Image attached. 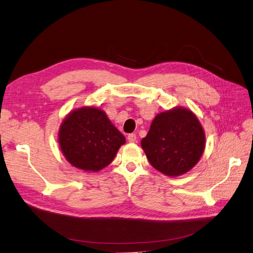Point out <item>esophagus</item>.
Returning a JSON list of instances; mask_svg holds the SVG:
<instances>
[{"label":"esophagus","instance_id":"1","mask_svg":"<svg viewBox=\"0 0 253 253\" xmlns=\"http://www.w3.org/2000/svg\"><path fill=\"white\" fill-rule=\"evenodd\" d=\"M127 140L129 141V142H135L136 141V135L135 134H128L127 135Z\"/></svg>","mask_w":253,"mask_h":253}]
</instances>
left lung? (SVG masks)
Segmentation results:
<instances>
[{
  "mask_svg": "<svg viewBox=\"0 0 253 253\" xmlns=\"http://www.w3.org/2000/svg\"><path fill=\"white\" fill-rule=\"evenodd\" d=\"M205 132L195 115L176 108L158 114L141 147L150 164L168 176L190 171L205 149Z\"/></svg>",
  "mask_w": 253,
  "mask_h": 253,
  "instance_id": "obj_1",
  "label": "left lung"
}]
</instances>
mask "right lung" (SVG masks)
I'll return each mask as SVG.
<instances>
[{"label": "right lung", "mask_w": 253, "mask_h": 253, "mask_svg": "<svg viewBox=\"0 0 253 253\" xmlns=\"http://www.w3.org/2000/svg\"><path fill=\"white\" fill-rule=\"evenodd\" d=\"M125 142V136L97 108L73 111L59 131V143L67 162L84 171L97 172L109 166Z\"/></svg>", "instance_id": "obj_1"}]
</instances>
